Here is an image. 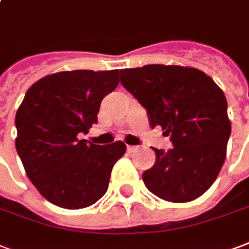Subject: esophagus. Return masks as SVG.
Returning <instances> with one entry per match:
<instances>
[{"instance_id": "34e87169", "label": "esophagus", "mask_w": 249, "mask_h": 249, "mask_svg": "<svg viewBox=\"0 0 249 249\" xmlns=\"http://www.w3.org/2000/svg\"><path fill=\"white\" fill-rule=\"evenodd\" d=\"M138 151V147L136 145H127V152L128 153H134Z\"/></svg>"}]
</instances>
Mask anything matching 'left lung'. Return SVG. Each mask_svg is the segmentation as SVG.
Instances as JSON below:
<instances>
[{
	"label": "left lung",
	"instance_id": "left-lung-1",
	"mask_svg": "<svg viewBox=\"0 0 249 249\" xmlns=\"http://www.w3.org/2000/svg\"><path fill=\"white\" fill-rule=\"evenodd\" d=\"M121 82L173 144L152 148L156 161L143 172L147 189L171 202L202 196L219 175L231 134L222 89L202 71L178 65L122 69Z\"/></svg>",
	"mask_w": 249,
	"mask_h": 249
}]
</instances>
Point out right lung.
<instances>
[{
    "instance_id": "1",
    "label": "right lung",
    "mask_w": 249,
    "mask_h": 249,
    "mask_svg": "<svg viewBox=\"0 0 249 249\" xmlns=\"http://www.w3.org/2000/svg\"><path fill=\"white\" fill-rule=\"evenodd\" d=\"M119 69L71 71L40 78L26 91L16 115V148L30 181L63 209L96 203L109 188L126 144L78 139L97 123L105 97L118 87Z\"/></svg>"
}]
</instances>
